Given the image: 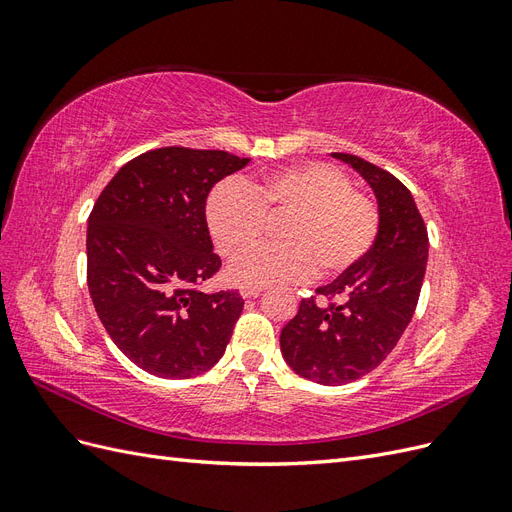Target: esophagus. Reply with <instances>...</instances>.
Returning a JSON list of instances; mask_svg holds the SVG:
<instances>
[{
  "label": "esophagus",
  "instance_id": "34e87169",
  "mask_svg": "<svg viewBox=\"0 0 512 512\" xmlns=\"http://www.w3.org/2000/svg\"><path fill=\"white\" fill-rule=\"evenodd\" d=\"M265 290V286H250V284H243L241 288H239V292H241V297L243 299H252V297H258V294Z\"/></svg>",
  "mask_w": 512,
  "mask_h": 512
}]
</instances>
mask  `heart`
Segmentation results:
<instances>
[{"label": "heart", "mask_w": 512, "mask_h": 512, "mask_svg": "<svg viewBox=\"0 0 512 512\" xmlns=\"http://www.w3.org/2000/svg\"><path fill=\"white\" fill-rule=\"evenodd\" d=\"M284 220V243L265 245L235 262L239 284L297 282L320 267L337 277L354 269L374 247L380 213L374 200L354 190L352 179L331 164L290 166L260 181L224 183L207 203L209 232L228 258H239L262 241L269 218Z\"/></svg>", "instance_id": "b5f03b06"}]
</instances>
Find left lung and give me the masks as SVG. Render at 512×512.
Instances as JSON below:
<instances>
[{
  "label": "left lung",
  "mask_w": 512,
  "mask_h": 512,
  "mask_svg": "<svg viewBox=\"0 0 512 512\" xmlns=\"http://www.w3.org/2000/svg\"><path fill=\"white\" fill-rule=\"evenodd\" d=\"M374 190L378 239L369 254L327 286L324 301L303 299L280 335L286 363L299 376L339 386L363 378L397 346L421 294L429 239L410 190L389 170L352 153H333Z\"/></svg>",
  "instance_id": "8db88e82"
}]
</instances>
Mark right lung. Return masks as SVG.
Listing matches in <instances>:
<instances>
[{
    "label": "right lung",
    "mask_w": 512,
    "mask_h": 512,
    "mask_svg": "<svg viewBox=\"0 0 512 512\" xmlns=\"http://www.w3.org/2000/svg\"><path fill=\"white\" fill-rule=\"evenodd\" d=\"M247 162L220 149H151L119 168L89 213L91 301L115 346L151 376L194 378L230 342L241 294L198 290L222 267L205 207Z\"/></svg>",
    "instance_id": "1"
}]
</instances>
